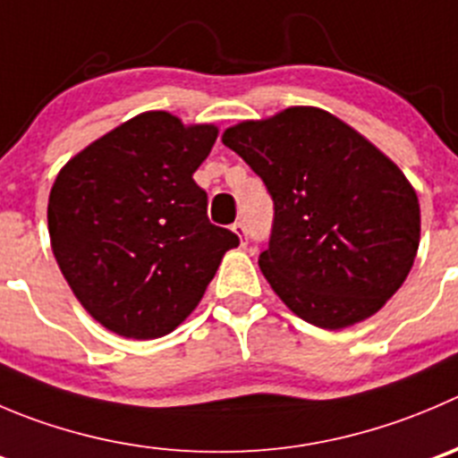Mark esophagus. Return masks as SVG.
I'll list each match as a JSON object with an SVG mask.
<instances>
[{
    "label": "esophagus",
    "instance_id": "1",
    "mask_svg": "<svg viewBox=\"0 0 458 458\" xmlns=\"http://www.w3.org/2000/svg\"><path fill=\"white\" fill-rule=\"evenodd\" d=\"M232 229H233V232L238 233V236H241L242 245H245V242H247V229H245V222H233Z\"/></svg>",
    "mask_w": 458,
    "mask_h": 458
}]
</instances>
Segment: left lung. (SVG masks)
I'll list each match as a JSON object with an SVG mask.
<instances>
[{"label": "left lung", "mask_w": 458, "mask_h": 458, "mask_svg": "<svg viewBox=\"0 0 458 458\" xmlns=\"http://www.w3.org/2000/svg\"><path fill=\"white\" fill-rule=\"evenodd\" d=\"M274 202L259 265L287 308L319 328L376 315L407 278L420 241L416 191L362 134L317 107L226 130Z\"/></svg>", "instance_id": "1"}]
</instances>
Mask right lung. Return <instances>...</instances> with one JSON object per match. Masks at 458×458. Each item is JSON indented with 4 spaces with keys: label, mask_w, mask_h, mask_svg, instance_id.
Segmentation results:
<instances>
[{
    "label": "right lung",
    "mask_w": 458,
    "mask_h": 458,
    "mask_svg": "<svg viewBox=\"0 0 458 458\" xmlns=\"http://www.w3.org/2000/svg\"><path fill=\"white\" fill-rule=\"evenodd\" d=\"M217 130L146 112L78 152L49 195L54 256L107 330L155 339L193 312L238 236L211 225L193 173Z\"/></svg>",
    "instance_id": "add662e5"
}]
</instances>
